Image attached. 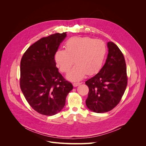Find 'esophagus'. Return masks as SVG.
Listing matches in <instances>:
<instances>
[{"label": "esophagus", "instance_id": "34e87169", "mask_svg": "<svg viewBox=\"0 0 146 146\" xmlns=\"http://www.w3.org/2000/svg\"><path fill=\"white\" fill-rule=\"evenodd\" d=\"M80 84H81V83H73V86H74V87H77V86L80 85Z\"/></svg>", "mask_w": 146, "mask_h": 146}]
</instances>
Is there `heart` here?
I'll list each match as a JSON object with an SVG mask.
<instances>
[{
    "mask_svg": "<svg viewBox=\"0 0 146 146\" xmlns=\"http://www.w3.org/2000/svg\"><path fill=\"white\" fill-rule=\"evenodd\" d=\"M106 46L100 39L90 37L76 36L65 43V50L58 49L54 59L61 72L69 71L74 63L76 64L68 74L67 78L72 82L82 80L85 75H92L102 68L106 55Z\"/></svg>",
    "mask_w": 146,
    "mask_h": 146,
    "instance_id": "heart-1",
    "label": "heart"
}]
</instances>
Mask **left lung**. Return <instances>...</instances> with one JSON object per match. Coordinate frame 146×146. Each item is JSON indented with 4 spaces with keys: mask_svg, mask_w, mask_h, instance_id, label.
<instances>
[{
    "mask_svg": "<svg viewBox=\"0 0 146 146\" xmlns=\"http://www.w3.org/2000/svg\"><path fill=\"white\" fill-rule=\"evenodd\" d=\"M108 54L100 71L85 83L89 88L86 105L91 111L108 112L119 103L127 85V68L122 52L113 42H107Z\"/></svg>",
    "mask_w": 146,
    "mask_h": 146,
    "instance_id": "8db88e82",
    "label": "left lung"
}]
</instances>
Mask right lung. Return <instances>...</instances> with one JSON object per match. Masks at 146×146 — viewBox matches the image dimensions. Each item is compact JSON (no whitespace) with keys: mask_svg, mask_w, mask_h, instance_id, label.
I'll use <instances>...</instances> for the list:
<instances>
[{"mask_svg":"<svg viewBox=\"0 0 146 146\" xmlns=\"http://www.w3.org/2000/svg\"><path fill=\"white\" fill-rule=\"evenodd\" d=\"M66 32L42 38L24 54L21 61L20 86L29 105L43 115L52 116L63 108L73 89L56 67L54 56Z\"/></svg>","mask_w":146,"mask_h":146,"instance_id":"1","label":"right lung"}]
</instances>
